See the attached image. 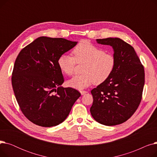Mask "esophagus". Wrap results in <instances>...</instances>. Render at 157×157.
Masks as SVG:
<instances>
[{
    "instance_id": "esophagus-1",
    "label": "esophagus",
    "mask_w": 157,
    "mask_h": 157,
    "mask_svg": "<svg viewBox=\"0 0 157 157\" xmlns=\"http://www.w3.org/2000/svg\"><path fill=\"white\" fill-rule=\"evenodd\" d=\"M80 93L81 95H85V94L87 93L86 91H83V90H82V91H80Z\"/></svg>"
}]
</instances>
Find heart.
I'll list each match as a JSON object with an SVG mask.
<instances>
[{"label":"heart","instance_id":"heart-1","mask_svg":"<svg viewBox=\"0 0 157 157\" xmlns=\"http://www.w3.org/2000/svg\"><path fill=\"white\" fill-rule=\"evenodd\" d=\"M74 56L61 55L58 59L60 71L66 75L73 74L76 64H83L81 75L74 76L67 81L69 86L84 89L93 83L101 84L108 79L113 73L116 59L114 56L106 53L103 49L88 40H83L73 49Z\"/></svg>","mask_w":157,"mask_h":157}]
</instances>
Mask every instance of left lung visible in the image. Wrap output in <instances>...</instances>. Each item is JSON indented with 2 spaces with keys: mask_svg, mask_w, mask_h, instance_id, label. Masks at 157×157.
Segmentation results:
<instances>
[{
  "mask_svg": "<svg viewBox=\"0 0 157 157\" xmlns=\"http://www.w3.org/2000/svg\"><path fill=\"white\" fill-rule=\"evenodd\" d=\"M97 42L113 47L116 65L109 78L91 91L90 113L101 124L119 125L132 116L141 102L144 67L134 48L122 39L109 37Z\"/></svg>",
  "mask_w": 157,
  "mask_h": 157,
  "instance_id": "8db88e82",
  "label": "left lung"
}]
</instances>
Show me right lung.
<instances>
[{"mask_svg": "<svg viewBox=\"0 0 157 157\" xmlns=\"http://www.w3.org/2000/svg\"><path fill=\"white\" fill-rule=\"evenodd\" d=\"M63 38L39 37L23 48L15 60L12 86L20 108L29 120L44 127L59 125L81 96L61 86L59 57L77 44Z\"/></svg>", "mask_w": 157, "mask_h": 157, "instance_id": "1", "label": "right lung"}]
</instances>
